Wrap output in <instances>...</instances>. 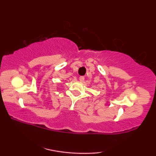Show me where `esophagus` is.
Returning a JSON list of instances; mask_svg holds the SVG:
<instances>
[{
	"mask_svg": "<svg viewBox=\"0 0 156 156\" xmlns=\"http://www.w3.org/2000/svg\"><path fill=\"white\" fill-rule=\"evenodd\" d=\"M80 80L81 82H83V81L84 80V76H80Z\"/></svg>",
	"mask_w": 156,
	"mask_h": 156,
	"instance_id": "1",
	"label": "esophagus"
}]
</instances>
